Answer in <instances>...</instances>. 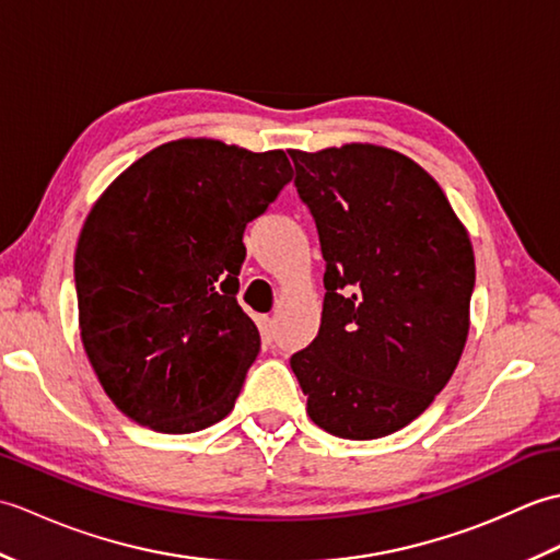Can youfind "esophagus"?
<instances>
[{"label": "esophagus", "mask_w": 560, "mask_h": 560, "mask_svg": "<svg viewBox=\"0 0 560 560\" xmlns=\"http://www.w3.org/2000/svg\"><path fill=\"white\" fill-rule=\"evenodd\" d=\"M259 331H261V339H265L267 343H271L273 337H277V319H273V317H261L259 319Z\"/></svg>", "instance_id": "34e87169"}]
</instances>
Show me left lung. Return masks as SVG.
I'll return each instance as SVG.
<instances>
[{
	"mask_svg": "<svg viewBox=\"0 0 560 560\" xmlns=\"http://www.w3.org/2000/svg\"><path fill=\"white\" fill-rule=\"evenodd\" d=\"M289 153L327 261L319 331L291 355L307 416L337 438L389 435L431 407L462 359L477 279L469 233L395 149Z\"/></svg>",
	"mask_w": 560,
	"mask_h": 560,
	"instance_id": "8db88e82",
	"label": "left lung"
}]
</instances>
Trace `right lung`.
Masks as SVG:
<instances>
[{
  "mask_svg": "<svg viewBox=\"0 0 560 560\" xmlns=\"http://www.w3.org/2000/svg\"><path fill=\"white\" fill-rule=\"evenodd\" d=\"M291 177L281 149L187 137L144 153L89 211L74 255L81 343L139 425L195 433L235 407L259 353L235 299L243 233Z\"/></svg>",
  "mask_w": 560,
  "mask_h": 560,
  "instance_id": "1",
  "label": "right lung"
}]
</instances>
